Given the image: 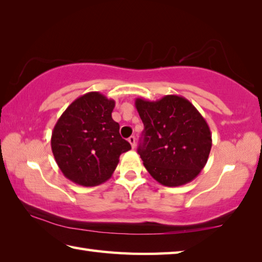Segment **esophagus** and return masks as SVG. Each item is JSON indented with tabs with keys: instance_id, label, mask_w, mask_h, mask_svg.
Wrapping results in <instances>:
<instances>
[{
	"instance_id": "esophagus-1",
	"label": "esophagus",
	"mask_w": 262,
	"mask_h": 262,
	"mask_svg": "<svg viewBox=\"0 0 262 262\" xmlns=\"http://www.w3.org/2000/svg\"><path fill=\"white\" fill-rule=\"evenodd\" d=\"M135 141H136L135 140V136H130L129 139H128V142H129V143H130L133 149H135V146H136V142Z\"/></svg>"
}]
</instances>
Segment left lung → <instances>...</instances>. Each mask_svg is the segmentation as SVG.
I'll list each match as a JSON object with an SVG mask.
<instances>
[{
  "label": "left lung",
  "instance_id": "8db88e82",
  "mask_svg": "<svg viewBox=\"0 0 262 262\" xmlns=\"http://www.w3.org/2000/svg\"><path fill=\"white\" fill-rule=\"evenodd\" d=\"M135 106L144 125L137 152L151 177L166 187L196 179L212 147L210 127L197 108L179 95L158 101L139 97Z\"/></svg>",
  "mask_w": 262,
  "mask_h": 262
}]
</instances>
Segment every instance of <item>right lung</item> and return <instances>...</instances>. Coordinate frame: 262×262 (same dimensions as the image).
Masks as SVG:
<instances>
[{
    "label": "right lung",
    "mask_w": 262,
    "mask_h": 262,
    "mask_svg": "<svg viewBox=\"0 0 262 262\" xmlns=\"http://www.w3.org/2000/svg\"><path fill=\"white\" fill-rule=\"evenodd\" d=\"M116 102L90 92L70 104L51 134V150L66 179L95 187L112 177L119 157L132 149L112 119Z\"/></svg>",
    "instance_id": "1"
}]
</instances>
